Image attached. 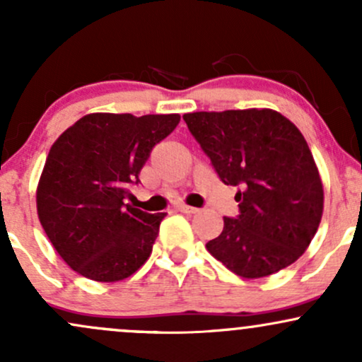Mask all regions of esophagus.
<instances>
[{"mask_svg":"<svg viewBox=\"0 0 362 362\" xmlns=\"http://www.w3.org/2000/svg\"><path fill=\"white\" fill-rule=\"evenodd\" d=\"M177 209L180 211V213H185V214H195V213H199L197 207L187 206V204H180V206H177Z\"/></svg>","mask_w":362,"mask_h":362,"instance_id":"obj_1","label":"esophagus"}]
</instances>
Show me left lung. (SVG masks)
Segmentation results:
<instances>
[{"label": "left lung", "instance_id": "1", "mask_svg": "<svg viewBox=\"0 0 362 362\" xmlns=\"http://www.w3.org/2000/svg\"><path fill=\"white\" fill-rule=\"evenodd\" d=\"M184 120L240 214L224 218L207 252L236 276L259 279L296 262L323 214V184L300 129L272 109L192 112Z\"/></svg>", "mask_w": 362, "mask_h": 362}]
</instances>
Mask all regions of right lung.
Listing matches in <instances>:
<instances>
[{
	"mask_svg": "<svg viewBox=\"0 0 362 362\" xmlns=\"http://www.w3.org/2000/svg\"><path fill=\"white\" fill-rule=\"evenodd\" d=\"M178 114L95 112L56 139L37 185V214L61 259L83 277L115 282L132 276L153 250L161 219L126 204L129 184Z\"/></svg>",
	"mask_w": 362,
	"mask_h": 362,
	"instance_id": "1",
	"label": "right lung"
}]
</instances>
